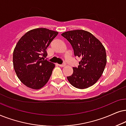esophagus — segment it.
I'll return each mask as SVG.
<instances>
[{
    "label": "esophagus",
    "instance_id": "1",
    "mask_svg": "<svg viewBox=\"0 0 126 126\" xmlns=\"http://www.w3.org/2000/svg\"><path fill=\"white\" fill-rule=\"evenodd\" d=\"M59 66H60V67H64V66H66V63H63V64H58Z\"/></svg>",
    "mask_w": 126,
    "mask_h": 126
}]
</instances>
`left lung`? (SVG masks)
<instances>
[{
    "instance_id": "1",
    "label": "left lung",
    "mask_w": 126,
    "mask_h": 126,
    "mask_svg": "<svg viewBox=\"0 0 126 126\" xmlns=\"http://www.w3.org/2000/svg\"><path fill=\"white\" fill-rule=\"evenodd\" d=\"M62 36L69 41L75 56L80 58L78 67L67 77L75 88L86 89L93 85L103 73L107 63L105 49L102 43L92 33L83 30L70 31Z\"/></svg>"
}]
</instances>
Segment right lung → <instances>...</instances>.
Instances as JSON below:
<instances>
[{"mask_svg":"<svg viewBox=\"0 0 126 126\" xmlns=\"http://www.w3.org/2000/svg\"><path fill=\"white\" fill-rule=\"evenodd\" d=\"M46 28L25 33L13 52V66L18 78L28 88L39 89L48 82L55 64L47 59L46 49L58 35Z\"/></svg>","mask_w":126,"mask_h":126,"instance_id":"1","label":"right lung"}]
</instances>
